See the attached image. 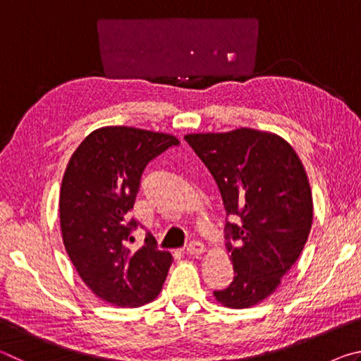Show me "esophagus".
Listing matches in <instances>:
<instances>
[{
	"label": "esophagus",
	"mask_w": 361,
	"mask_h": 361,
	"mask_svg": "<svg viewBox=\"0 0 361 361\" xmlns=\"http://www.w3.org/2000/svg\"><path fill=\"white\" fill-rule=\"evenodd\" d=\"M204 250H205V247H204L202 242H191L186 247V253L189 256H195V258H197V256H200V255L204 253Z\"/></svg>",
	"instance_id": "34e87169"
}]
</instances>
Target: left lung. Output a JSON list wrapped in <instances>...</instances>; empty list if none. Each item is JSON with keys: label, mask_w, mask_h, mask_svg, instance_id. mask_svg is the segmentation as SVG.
Masks as SVG:
<instances>
[{"label": "left lung", "mask_w": 361, "mask_h": 361, "mask_svg": "<svg viewBox=\"0 0 361 361\" xmlns=\"http://www.w3.org/2000/svg\"><path fill=\"white\" fill-rule=\"evenodd\" d=\"M221 192L226 248L234 280L213 291L218 302L245 309L279 288L312 226V192L295 149L276 133L242 129L185 137Z\"/></svg>", "instance_id": "left-lung-1"}]
</instances>
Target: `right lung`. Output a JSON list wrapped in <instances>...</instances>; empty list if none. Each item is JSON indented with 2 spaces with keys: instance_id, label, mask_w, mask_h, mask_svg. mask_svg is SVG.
Returning <instances> with one entry per match:
<instances>
[{
  "instance_id": "1",
  "label": "right lung",
  "mask_w": 361,
  "mask_h": 361,
  "mask_svg": "<svg viewBox=\"0 0 361 361\" xmlns=\"http://www.w3.org/2000/svg\"><path fill=\"white\" fill-rule=\"evenodd\" d=\"M180 145L169 133L111 126L82 140L66 166L59 212L63 245L94 295L119 307L151 302L166 282L172 255L154 237L132 250L140 180L152 159Z\"/></svg>"
}]
</instances>
